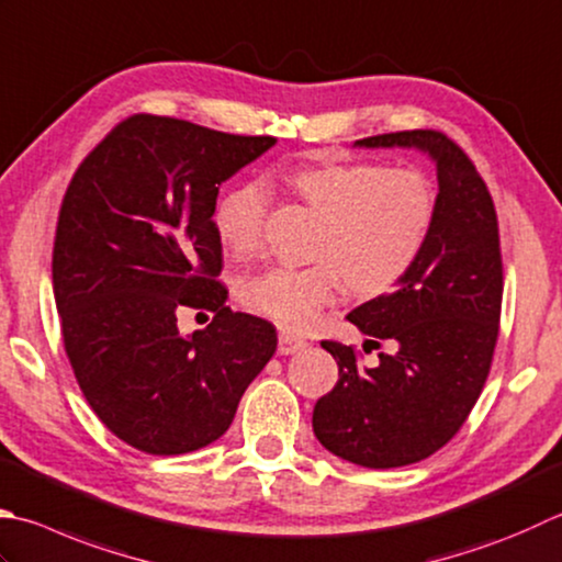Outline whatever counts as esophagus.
I'll use <instances>...</instances> for the list:
<instances>
[{
    "label": "esophagus",
    "mask_w": 562,
    "mask_h": 562,
    "mask_svg": "<svg viewBox=\"0 0 562 562\" xmlns=\"http://www.w3.org/2000/svg\"><path fill=\"white\" fill-rule=\"evenodd\" d=\"M304 348H306V340H304V338L294 336V334H290V331H282V334H280V344H278L280 356L300 353V350H304Z\"/></svg>",
    "instance_id": "1"
}]
</instances>
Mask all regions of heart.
I'll list each match as a JSON object with an SVG mask.
<instances>
[{
  "mask_svg": "<svg viewBox=\"0 0 562 562\" xmlns=\"http://www.w3.org/2000/svg\"><path fill=\"white\" fill-rule=\"evenodd\" d=\"M292 190L322 224L306 268L274 266L240 284L248 310L288 328H310L340 292L375 296L392 290L419 260L436 224L431 180L416 168L380 162H318L288 172ZM270 190L262 180H240L218 196V238L250 256L262 246Z\"/></svg>",
  "mask_w": 562,
  "mask_h": 562,
  "instance_id": "heart-1",
  "label": "heart"
}]
</instances>
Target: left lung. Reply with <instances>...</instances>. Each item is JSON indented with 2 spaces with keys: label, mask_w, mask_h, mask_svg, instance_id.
Returning a JSON list of instances; mask_svg holds the SVG:
<instances>
[{
  "label": "left lung",
  "mask_w": 562,
  "mask_h": 562,
  "mask_svg": "<svg viewBox=\"0 0 562 562\" xmlns=\"http://www.w3.org/2000/svg\"><path fill=\"white\" fill-rule=\"evenodd\" d=\"M356 146L419 148L438 178L436 224L419 260L397 290L348 314L375 338L366 346L394 340V353L362 368L353 346L322 340L338 362V382L314 406L318 443L348 463L387 470L443 448L485 387L504 290L499 226L485 180L441 131H397Z\"/></svg>",
  "instance_id": "obj_1"
}]
</instances>
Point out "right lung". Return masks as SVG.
Here are the masks:
<instances>
[{
	"label": "right lung",
	"instance_id": "right-lung-1",
	"mask_svg": "<svg viewBox=\"0 0 562 562\" xmlns=\"http://www.w3.org/2000/svg\"><path fill=\"white\" fill-rule=\"evenodd\" d=\"M274 146L172 116L134 114L75 170L53 244L65 353L109 431L150 456L226 434L278 334L231 312L214 226L218 187ZM182 308L215 312L192 337Z\"/></svg>",
	"mask_w": 562,
	"mask_h": 562
}]
</instances>
